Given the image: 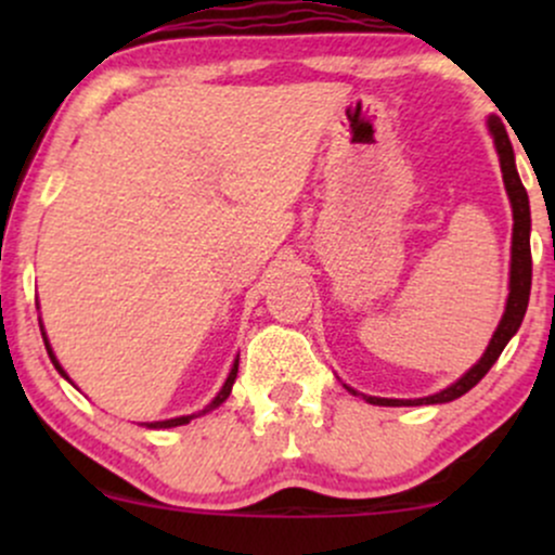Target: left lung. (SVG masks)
Listing matches in <instances>:
<instances>
[{
  "label": "left lung",
  "mask_w": 555,
  "mask_h": 555,
  "mask_svg": "<svg viewBox=\"0 0 555 555\" xmlns=\"http://www.w3.org/2000/svg\"><path fill=\"white\" fill-rule=\"evenodd\" d=\"M488 130L493 135L495 151H499L501 162V175L503 184H506L508 201H512V214H514V234H512V273H508V299L506 310H503V318L495 328L493 339H490L488 349L482 352V358L477 360V365L469 367L467 373L462 375L456 384L446 386L443 391L433 393V397L425 399H380V397H365V393H358L354 388L344 384L349 393L354 397H362L371 404L378 406H410V404H446V401H454L464 397L469 388L477 386L482 380L490 367L495 365V360L501 358L503 347H506L508 339L517 334L521 326V318L527 313V302H530V286H532V253H530V197H527L525 184H521L517 175V164H514V149L512 140L506 135V127L499 117L490 114L488 117Z\"/></svg>",
  "instance_id": "1"
}]
</instances>
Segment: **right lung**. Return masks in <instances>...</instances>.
<instances>
[{
    "label": "right lung",
    "mask_w": 555,
    "mask_h": 555,
    "mask_svg": "<svg viewBox=\"0 0 555 555\" xmlns=\"http://www.w3.org/2000/svg\"><path fill=\"white\" fill-rule=\"evenodd\" d=\"M41 336H43V344H47V352H49V358H52V362H54V367L56 371H60V375H65L67 378V373L62 371V365H60V360L54 358V352H52V344H49V339H47V334H43V326H41ZM237 367H240V358L234 360V365H232V371H229V375H227V380H224V386H221V391L216 393L214 397V401L211 404L206 406V410H201V412H195V415H182V417H171V420H158V423H143L145 428H177V425H188L190 420L193 417H201V415H206V412H211V410H216V406L219 404H224L227 401V397L229 393H232V384H234V378H237ZM69 380V378H67Z\"/></svg>",
    "instance_id": "right-lung-1"
}]
</instances>
